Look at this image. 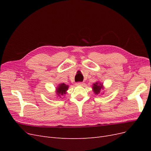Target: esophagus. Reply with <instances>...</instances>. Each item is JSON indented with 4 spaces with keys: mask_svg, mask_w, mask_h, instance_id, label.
Masks as SVG:
<instances>
[{
    "mask_svg": "<svg viewBox=\"0 0 151 151\" xmlns=\"http://www.w3.org/2000/svg\"><path fill=\"white\" fill-rule=\"evenodd\" d=\"M76 84L77 86H83V85H84V83H81V82H79V83H77Z\"/></svg>",
    "mask_w": 151,
    "mask_h": 151,
    "instance_id": "esophagus-1",
    "label": "esophagus"
}]
</instances>
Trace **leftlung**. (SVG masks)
Here are the masks:
<instances>
[{
    "instance_id": "left-lung-1",
    "label": "left lung",
    "mask_w": 151,
    "mask_h": 151,
    "mask_svg": "<svg viewBox=\"0 0 151 151\" xmlns=\"http://www.w3.org/2000/svg\"><path fill=\"white\" fill-rule=\"evenodd\" d=\"M92 89H93V92L95 94H96V95L99 94L101 92V90L104 89L103 84H102L101 82H99V81L96 82L95 83L93 84V85L92 86Z\"/></svg>"
}]
</instances>
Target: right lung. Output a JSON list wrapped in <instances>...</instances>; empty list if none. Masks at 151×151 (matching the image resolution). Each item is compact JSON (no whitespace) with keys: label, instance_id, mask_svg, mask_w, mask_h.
Here are the masks:
<instances>
[{"label":"right lung","instance_id":"1","mask_svg":"<svg viewBox=\"0 0 151 151\" xmlns=\"http://www.w3.org/2000/svg\"><path fill=\"white\" fill-rule=\"evenodd\" d=\"M68 88H69V86L67 85L64 83H61L60 84H58L55 90L57 97L62 98V97L66 93H67V91L68 89Z\"/></svg>","mask_w":151,"mask_h":151}]
</instances>
